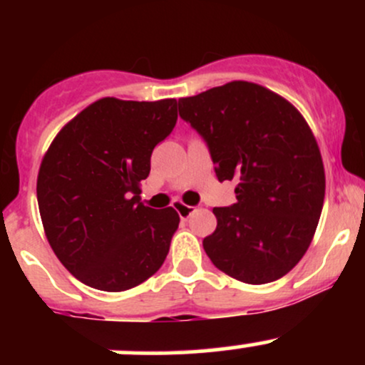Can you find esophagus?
Masks as SVG:
<instances>
[{
	"mask_svg": "<svg viewBox=\"0 0 365 365\" xmlns=\"http://www.w3.org/2000/svg\"><path fill=\"white\" fill-rule=\"evenodd\" d=\"M194 206H187V204H177V212L180 215V217L182 220H185V217H188L194 212Z\"/></svg>",
	"mask_w": 365,
	"mask_h": 365,
	"instance_id": "obj_1",
	"label": "esophagus"
}]
</instances>
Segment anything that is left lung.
<instances>
[{
    "instance_id": "8db88e82",
    "label": "left lung",
    "mask_w": 365,
    "mask_h": 365,
    "mask_svg": "<svg viewBox=\"0 0 365 365\" xmlns=\"http://www.w3.org/2000/svg\"><path fill=\"white\" fill-rule=\"evenodd\" d=\"M178 111L211 150L220 182L237 180V202L215 207L202 240L212 264L238 282L262 284L292 271L311 245L326 190L311 127L290 101L233 81L178 99Z\"/></svg>"
}]
</instances>
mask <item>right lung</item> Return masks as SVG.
<instances>
[{
	"mask_svg": "<svg viewBox=\"0 0 365 365\" xmlns=\"http://www.w3.org/2000/svg\"><path fill=\"white\" fill-rule=\"evenodd\" d=\"M177 99L103 98L63 127L37 175L44 233L60 262L96 290L123 292L168 255L180 216L140 202L150 154L177 123Z\"/></svg>",
	"mask_w": 365,
	"mask_h": 365,
	"instance_id": "obj_1",
	"label": "right lung"
}]
</instances>
